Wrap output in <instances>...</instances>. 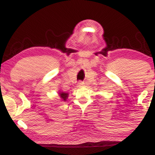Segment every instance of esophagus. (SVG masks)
Segmentation results:
<instances>
[{"mask_svg":"<svg viewBox=\"0 0 155 155\" xmlns=\"http://www.w3.org/2000/svg\"><path fill=\"white\" fill-rule=\"evenodd\" d=\"M83 85H84L83 82H79V84H78V87H81Z\"/></svg>","mask_w":155,"mask_h":155,"instance_id":"obj_1","label":"esophagus"}]
</instances>
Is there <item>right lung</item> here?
I'll use <instances>...</instances> for the list:
<instances>
[{
  "label": "right lung",
  "instance_id": "obj_1",
  "mask_svg": "<svg viewBox=\"0 0 155 155\" xmlns=\"http://www.w3.org/2000/svg\"><path fill=\"white\" fill-rule=\"evenodd\" d=\"M61 98L63 99L64 101H66L67 97H68V93H64V92H61Z\"/></svg>",
  "mask_w": 155,
  "mask_h": 155
}]
</instances>
